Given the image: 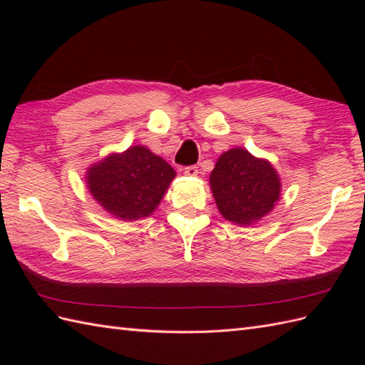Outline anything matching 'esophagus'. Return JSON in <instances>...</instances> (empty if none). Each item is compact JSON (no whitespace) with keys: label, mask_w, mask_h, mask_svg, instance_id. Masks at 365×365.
Returning a JSON list of instances; mask_svg holds the SVG:
<instances>
[{"label":"esophagus","mask_w":365,"mask_h":365,"mask_svg":"<svg viewBox=\"0 0 365 365\" xmlns=\"http://www.w3.org/2000/svg\"><path fill=\"white\" fill-rule=\"evenodd\" d=\"M197 173H199V170H197L196 166H188V168H185V170H183V174L188 175V177H196Z\"/></svg>","instance_id":"1"}]
</instances>
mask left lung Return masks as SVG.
Returning <instances> with one entry per match:
<instances>
[{
    "label": "left lung",
    "mask_w": 365,
    "mask_h": 365,
    "mask_svg": "<svg viewBox=\"0 0 365 365\" xmlns=\"http://www.w3.org/2000/svg\"><path fill=\"white\" fill-rule=\"evenodd\" d=\"M281 187L273 165L242 147L221 153L210 174L212 195L222 218L242 227L273 212Z\"/></svg>",
    "instance_id": "8db88e82"
}]
</instances>
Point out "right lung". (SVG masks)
<instances>
[{"mask_svg": "<svg viewBox=\"0 0 365 365\" xmlns=\"http://www.w3.org/2000/svg\"><path fill=\"white\" fill-rule=\"evenodd\" d=\"M174 177L168 161L144 145H131L91 165L86 187L115 220L138 221L157 210Z\"/></svg>", "mask_w": 365, "mask_h": 365, "instance_id": "right-lung-1", "label": "right lung"}]
</instances>
